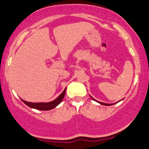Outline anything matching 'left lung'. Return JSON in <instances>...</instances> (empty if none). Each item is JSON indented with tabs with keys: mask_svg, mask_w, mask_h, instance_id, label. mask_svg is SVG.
Listing matches in <instances>:
<instances>
[{
	"mask_svg": "<svg viewBox=\"0 0 149 149\" xmlns=\"http://www.w3.org/2000/svg\"><path fill=\"white\" fill-rule=\"evenodd\" d=\"M90 97H91V98L93 100H94V101H96L97 102H98V103H100V104H102V105H104V106H109V105H112V104H115V103H114V104H107V103H104V102H99V101H97V100H94V98H93L92 97H91V96H90ZM121 100H120V101H121ZM119 101V102H120ZM117 102V103H118Z\"/></svg>",
	"mask_w": 149,
	"mask_h": 149,
	"instance_id": "8db88e82",
	"label": "left lung"
}]
</instances>
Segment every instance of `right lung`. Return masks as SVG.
Returning a JSON list of instances; mask_svg holds the SVG:
<instances>
[{
  "label": "right lung",
  "mask_w": 149,
  "mask_h": 149,
  "mask_svg": "<svg viewBox=\"0 0 149 149\" xmlns=\"http://www.w3.org/2000/svg\"><path fill=\"white\" fill-rule=\"evenodd\" d=\"M65 90L66 88L55 100H54L53 101L49 102H29L24 101L23 100H22V101L28 107L33 108V109H38V110H50V109L56 107L62 102L64 98V96H65Z\"/></svg>",
  "instance_id": "right-lung-1"
}]
</instances>
